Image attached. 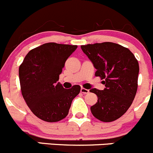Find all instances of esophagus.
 Instances as JSON below:
<instances>
[{"label": "esophagus", "instance_id": "obj_1", "mask_svg": "<svg viewBox=\"0 0 153 153\" xmlns=\"http://www.w3.org/2000/svg\"><path fill=\"white\" fill-rule=\"evenodd\" d=\"M80 91H81V93H82V94H88L89 92V90L85 88H81V90H80Z\"/></svg>", "mask_w": 153, "mask_h": 153}]
</instances>
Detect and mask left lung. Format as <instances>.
I'll return each instance as SVG.
<instances>
[{"label":"left lung","instance_id":"1","mask_svg":"<svg viewBox=\"0 0 153 153\" xmlns=\"http://www.w3.org/2000/svg\"><path fill=\"white\" fill-rule=\"evenodd\" d=\"M82 50L97 69L105 85L104 90L91 89L97 102L91 107L92 114L102 122L120 118L132 103L137 89L138 62L134 54L112 42L82 45Z\"/></svg>","mask_w":153,"mask_h":153}]
</instances>
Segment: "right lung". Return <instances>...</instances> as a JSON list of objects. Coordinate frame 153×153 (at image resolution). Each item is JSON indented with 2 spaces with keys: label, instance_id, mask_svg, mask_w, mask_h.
I'll return each instance as SVG.
<instances>
[{
  "label": "right lung",
  "instance_id": "1",
  "mask_svg": "<svg viewBox=\"0 0 153 153\" xmlns=\"http://www.w3.org/2000/svg\"><path fill=\"white\" fill-rule=\"evenodd\" d=\"M76 45L50 42L31 50L19 67L21 91L32 112L46 122H57L68 114L79 85L65 89L57 82L67 59Z\"/></svg>",
  "mask_w": 153,
  "mask_h": 153
}]
</instances>
